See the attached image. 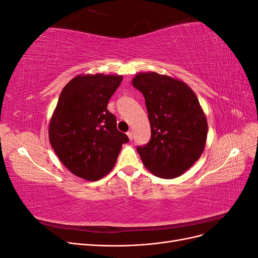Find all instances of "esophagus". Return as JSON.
<instances>
[{"instance_id":"esophagus-1","label":"esophagus","mask_w":258,"mask_h":258,"mask_svg":"<svg viewBox=\"0 0 258 258\" xmlns=\"http://www.w3.org/2000/svg\"><path fill=\"white\" fill-rule=\"evenodd\" d=\"M127 136H128V138H129V140H132V132H131V131H129V132H127Z\"/></svg>"}]
</instances>
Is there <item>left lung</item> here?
<instances>
[{"instance_id": "1", "label": "left lung", "mask_w": 258, "mask_h": 258, "mask_svg": "<svg viewBox=\"0 0 258 258\" xmlns=\"http://www.w3.org/2000/svg\"><path fill=\"white\" fill-rule=\"evenodd\" d=\"M141 91L151 123V140L137 147L145 168L161 178L182 175L204 153L208 121L197 96L175 77L138 73L131 81Z\"/></svg>"}]
</instances>
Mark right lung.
<instances>
[{
	"mask_svg": "<svg viewBox=\"0 0 258 258\" xmlns=\"http://www.w3.org/2000/svg\"><path fill=\"white\" fill-rule=\"evenodd\" d=\"M121 81L122 75H77L62 89L51 115L48 136L54 153L69 171L87 181L110 172L129 141L107 111Z\"/></svg>",
	"mask_w": 258,
	"mask_h": 258,
	"instance_id": "obj_1",
	"label": "right lung"
}]
</instances>
